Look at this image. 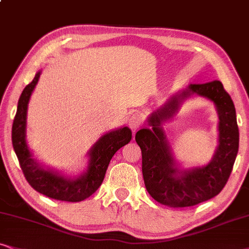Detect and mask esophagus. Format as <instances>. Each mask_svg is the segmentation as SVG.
Masks as SVG:
<instances>
[{
    "label": "esophagus",
    "mask_w": 249,
    "mask_h": 249,
    "mask_svg": "<svg viewBox=\"0 0 249 249\" xmlns=\"http://www.w3.org/2000/svg\"><path fill=\"white\" fill-rule=\"evenodd\" d=\"M142 124V117L138 114V112H135L130 117V121H128V126H130L132 130L135 131L137 128L140 127V125Z\"/></svg>",
    "instance_id": "esophagus-1"
}]
</instances>
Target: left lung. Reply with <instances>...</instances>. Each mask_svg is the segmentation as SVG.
<instances>
[{
    "instance_id": "8db88e82",
    "label": "left lung",
    "mask_w": 249,
    "mask_h": 249,
    "mask_svg": "<svg viewBox=\"0 0 249 249\" xmlns=\"http://www.w3.org/2000/svg\"><path fill=\"white\" fill-rule=\"evenodd\" d=\"M197 95L214 103L219 115V146L206 166L182 168L177 162L162 125L178 113L181 103ZM148 127L135 134L142 154L147 192L157 202L174 208L191 207L216 196L231 175L239 149L235 108L221 81L190 84L172 94L147 117Z\"/></svg>"
}]
</instances>
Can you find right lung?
<instances>
[{"label": "right lung", "instance_id": "obj_1", "mask_svg": "<svg viewBox=\"0 0 249 249\" xmlns=\"http://www.w3.org/2000/svg\"><path fill=\"white\" fill-rule=\"evenodd\" d=\"M41 72H36L32 83L24 88L18 100L17 112L12 124V146L25 178L34 190L55 200L79 202L89 197L101 186L110 160L119 148L130 142L132 132L127 126H123L101 135L88 150L87 168L80 175H65L57 169L42 165L34 159L26 142L28 102Z\"/></svg>", "mask_w": 249, "mask_h": 249}]
</instances>
